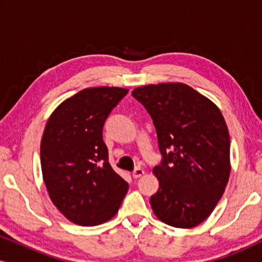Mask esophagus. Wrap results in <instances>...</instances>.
<instances>
[{"label": "esophagus", "mask_w": 262, "mask_h": 262, "mask_svg": "<svg viewBox=\"0 0 262 262\" xmlns=\"http://www.w3.org/2000/svg\"><path fill=\"white\" fill-rule=\"evenodd\" d=\"M143 174H144V170H143L142 168H136V169L134 170V173H132V177H134V179H138V178H141Z\"/></svg>", "instance_id": "obj_1"}]
</instances>
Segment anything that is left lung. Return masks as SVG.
Here are the masks:
<instances>
[{"label":"left lung","mask_w":262,"mask_h":262,"mask_svg":"<svg viewBox=\"0 0 262 262\" xmlns=\"http://www.w3.org/2000/svg\"><path fill=\"white\" fill-rule=\"evenodd\" d=\"M151 117L160 166L152 169L160 187L150 198L163 223L189 229L210 216L230 177V137L214 103L180 83L149 84L132 91Z\"/></svg>","instance_id":"1"}]
</instances>
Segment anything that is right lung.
<instances>
[{
  "instance_id": "1",
  "label": "right lung",
  "mask_w": 262,
  "mask_h": 262,
  "mask_svg": "<svg viewBox=\"0 0 262 262\" xmlns=\"http://www.w3.org/2000/svg\"><path fill=\"white\" fill-rule=\"evenodd\" d=\"M119 87L85 88L50 116L40 143L42 179L55 206L70 222L93 227L119 210L128 184L108 162L103 124L127 94Z\"/></svg>"
}]
</instances>
